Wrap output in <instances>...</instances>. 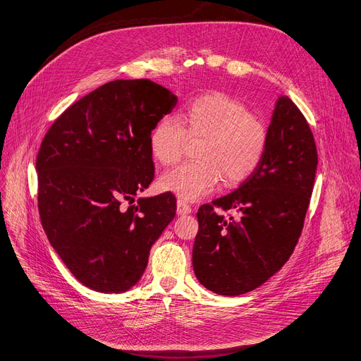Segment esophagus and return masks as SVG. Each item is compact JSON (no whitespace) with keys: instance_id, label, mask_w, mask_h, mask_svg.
<instances>
[{"instance_id":"esophagus-1","label":"esophagus","mask_w":361,"mask_h":361,"mask_svg":"<svg viewBox=\"0 0 361 361\" xmlns=\"http://www.w3.org/2000/svg\"><path fill=\"white\" fill-rule=\"evenodd\" d=\"M192 212V208L189 204H185L184 201H181V199H178L177 201V214L178 216H185V214H190Z\"/></svg>"}]
</instances>
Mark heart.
<instances>
[{"label":"heart","instance_id":"b5f03b06","mask_svg":"<svg viewBox=\"0 0 361 361\" xmlns=\"http://www.w3.org/2000/svg\"><path fill=\"white\" fill-rule=\"evenodd\" d=\"M188 137H204L197 160L166 171L160 185L184 201H197L219 185L236 184L257 169L268 145V128L236 98L221 92L197 97L181 110L178 120L160 118L150 132V149L162 165L183 156Z\"/></svg>","mask_w":361,"mask_h":361}]
</instances>
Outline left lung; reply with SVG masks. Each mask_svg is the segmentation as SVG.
Wrapping results in <instances>:
<instances>
[{"label":"left lung","mask_w":361,"mask_h":361,"mask_svg":"<svg viewBox=\"0 0 361 361\" xmlns=\"http://www.w3.org/2000/svg\"><path fill=\"white\" fill-rule=\"evenodd\" d=\"M317 165L308 122L288 97H278L257 169L236 190L197 211V281L217 295L239 296L281 269L300 236ZM216 207L237 216L224 218Z\"/></svg>","instance_id":"1"}]
</instances>
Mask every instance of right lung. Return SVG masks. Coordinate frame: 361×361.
I'll return each instance as SVG.
<instances>
[{
    "label": "right lung",
    "instance_id": "obj_1",
    "mask_svg": "<svg viewBox=\"0 0 361 361\" xmlns=\"http://www.w3.org/2000/svg\"><path fill=\"white\" fill-rule=\"evenodd\" d=\"M177 102L152 80H114L65 110L39 147L43 229L66 268L92 290L135 286L152 245L176 217L171 192L132 204L154 177L150 132Z\"/></svg>",
    "mask_w": 361,
    "mask_h": 361
}]
</instances>
